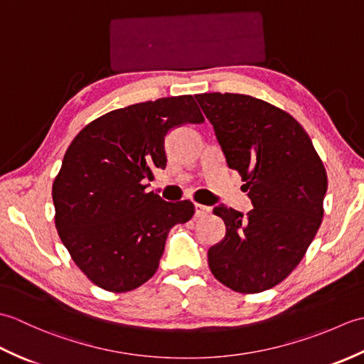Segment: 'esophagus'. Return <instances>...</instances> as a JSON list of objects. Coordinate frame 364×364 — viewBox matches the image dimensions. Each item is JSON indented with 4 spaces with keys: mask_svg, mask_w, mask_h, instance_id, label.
<instances>
[{
    "mask_svg": "<svg viewBox=\"0 0 364 364\" xmlns=\"http://www.w3.org/2000/svg\"><path fill=\"white\" fill-rule=\"evenodd\" d=\"M210 213H211V208L210 206L196 203V218H206V215L210 214Z\"/></svg>",
    "mask_w": 364,
    "mask_h": 364,
    "instance_id": "1",
    "label": "esophagus"
}]
</instances>
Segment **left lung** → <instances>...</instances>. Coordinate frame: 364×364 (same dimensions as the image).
<instances>
[{"label":"left lung","instance_id":"left-lung-1","mask_svg":"<svg viewBox=\"0 0 364 364\" xmlns=\"http://www.w3.org/2000/svg\"><path fill=\"white\" fill-rule=\"evenodd\" d=\"M196 98L253 205L245 215L214 208L227 231L208 250V264L236 292L274 288L297 267L321 227L326 167L306 131L280 107L242 94Z\"/></svg>","mask_w":364,"mask_h":364}]
</instances>
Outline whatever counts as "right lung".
Listing matches in <instances>:
<instances>
[{"mask_svg":"<svg viewBox=\"0 0 364 364\" xmlns=\"http://www.w3.org/2000/svg\"><path fill=\"white\" fill-rule=\"evenodd\" d=\"M205 117L192 95L166 97L107 112L68 145L53 183L54 223L75 264L98 288L128 292L158 270L170 228L194 215L189 200L146 192L166 168L164 139Z\"/></svg>","mask_w":364,"mask_h":364,"instance_id":"1","label":"right lung"}]
</instances>
